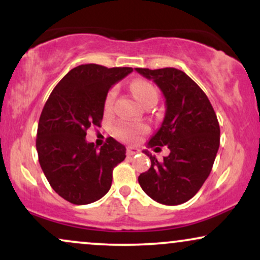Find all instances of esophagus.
<instances>
[{
    "mask_svg": "<svg viewBox=\"0 0 260 260\" xmlns=\"http://www.w3.org/2000/svg\"><path fill=\"white\" fill-rule=\"evenodd\" d=\"M138 153H139L138 149H137V148H132V147L127 148V150H126L127 156H132V155H136V154H138Z\"/></svg>",
    "mask_w": 260,
    "mask_h": 260,
    "instance_id": "obj_1",
    "label": "esophagus"
}]
</instances>
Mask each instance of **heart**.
I'll return each mask as SVG.
<instances>
[{
  "instance_id": "obj_1",
  "label": "heart",
  "mask_w": 260,
  "mask_h": 260,
  "mask_svg": "<svg viewBox=\"0 0 260 260\" xmlns=\"http://www.w3.org/2000/svg\"><path fill=\"white\" fill-rule=\"evenodd\" d=\"M131 90L134 94V96L137 98V100L142 104L143 106H147L149 104H156L157 94L156 88L151 84V83L147 82V80L143 79H137L134 82L131 83ZM116 89L113 88L107 92L105 98V103H104V107H105L106 111H110L113 106V101L116 98ZM148 131V127L145 124H131V123H122L120 126L116 127V134L117 137H120L121 139L126 140H133L136 139L139 134L145 133Z\"/></svg>"
}]
</instances>
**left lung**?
Wrapping results in <instances>:
<instances>
[{"mask_svg":"<svg viewBox=\"0 0 260 260\" xmlns=\"http://www.w3.org/2000/svg\"><path fill=\"white\" fill-rule=\"evenodd\" d=\"M153 79L166 99V113L160 129L148 145L159 150L168 145L169 156L139 175L138 182L157 203L178 205L197 194L213 169L220 145V126L205 92L186 73L176 68H136Z\"/></svg>","mask_w":260,"mask_h":260,"instance_id":"8db88e82","label":"left lung"}]
</instances>
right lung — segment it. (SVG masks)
<instances>
[{
	"label": "right lung",
	"mask_w": 260,
	"mask_h": 260,
	"mask_svg": "<svg viewBox=\"0 0 260 260\" xmlns=\"http://www.w3.org/2000/svg\"><path fill=\"white\" fill-rule=\"evenodd\" d=\"M133 71L88 63L59 80L39 118L37 150L52 189L76 205L90 204L109 192L112 171L126 157V148L113 138L98 150L85 140L86 131L100 127L107 91Z\"/></svg>",
	"instance_id": "1"
}]
</instances>
